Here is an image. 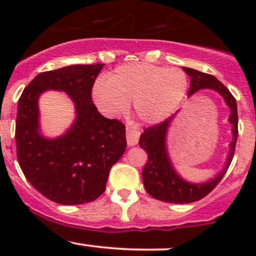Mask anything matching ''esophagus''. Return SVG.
Here are the masks:
<instances>
[{"instance_id":"1","label":"esophagus","mask_w":256,"mask_h":256,"mask_svg":"<svg viewBox=\"0 0 256 256\" xmlns=\"http://www.w3.org/2000/svg\"><path fill=\"white\" fill-rule=\"evenodd\" d=\"M140 131L136 130L134 128H126V140H128V144L130 146H136L138 143V138H140Z\"/></svg>"}]
</instances>
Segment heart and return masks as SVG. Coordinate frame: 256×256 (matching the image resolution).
<instances>
[{"label": "heart", "mask_w": 256, "mask_h": 256, "mask_svg": "<svg viewBox=\"0 0 256 256\" xmlns=\"http://www.w3.org/2000/svg\"><path fill=\"white\" fill-rule=\"evenodd\" d=\"M189 88L183 70L149 64H126L116 67L92 88L100 112L114 118L134 104L136 116L146 124H158L171 116Z\"/></svg>", "instance_id": "b5f03b06"}]
</instances>
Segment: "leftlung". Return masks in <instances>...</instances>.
Segmentation results:
<instances>
[{"label": "left lung", "mask_w": 256, "mask_h": 256, "mask_svg": "<svg viewBox=\"0 0 256 256\" xmlns=\"http://www.w3.org/2000/svg\"><path fill=\"white\" fill-rule=\"evenodd\" d=\"M183 70L190 77V89L188 92L189 98L198 90L210 89L216 91L224 98L226 106L230 108L228 122L232 125V142L230 143V152L226 158L224 168L216 177L204 183H192L178 174L173 167L168 150H167V132L177 113L161 124L146 128L144 132L140 134V146L144 149V152L148 154V161L143 167L142 172L143 184H144L146 192L160 201L180 204L198 201L208 195L218 185L230 166L234 148H236L237 136H238L237 104L228 88L214 76L188 68V67H183Z\"/></svg>", "instance_id": "obj_1"}]
</instances>
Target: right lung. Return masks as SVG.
Segmentation results:
<instances>
[{
  "instance_id": "1",
  "label": "right lung",
  "mask_w": 256,
  "mask_h": 256,
  "mask_svg": "<svg viewBox=\"0 0 256 256\" xmlns=\"http://www.w3.org/2000/svg\"><path fill=\"white\" fill-rule=\"evenodd\" d=\"M104 64H72L40 73L18 102L16 142L20 168L32 186L60 204H83L104 192L112 166L126 149L125 125L107 119L92 104L91 90ZM46 90H62L76 118L62 136L42 134L38 100Z\"/></svg>"
}]
</instances>
